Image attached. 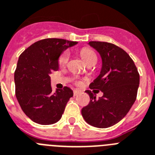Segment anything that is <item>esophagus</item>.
Segmentation results:
<instances>
[{"mask_svg": "<svg viewBox=\"0 0 155 155\" xmlns=\"http://www.w3.org/2000/svg\"><path fill=\"white\" fill-rule=\"evenodd\" d=\"M80 93V91H78V90H74L73 91V95H75V96H76L77 95H79Z\"/></svg>", "mask_w": 155, "mask_h": 155, "instance_id": "34e87169", "label": "esophagus"}]
</instances>
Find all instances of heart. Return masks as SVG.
Instances as JSON below:
<instances>
[{
    "label": "heart",
    "instance_id": "b5f03b06",
    "mask_svg": "<svg viewBox=\"0 0 155 155\" xmlns=\"http://www.w3.org/2000/svg\"><path fill=\"white\" fill-rule=\"evenodd\" d=\"M80 55L84 60L87 64H95L97 62V55L90 48H83L80 50ZM69 60V54L68 51H64L58 59V63L60 67H64L68 64Z\"/></svg>",
    "mask_w": 155,
    "mask_h": 155
}]
</instances>
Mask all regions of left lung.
Returning <instances> with one entry per match:
<instances>
[{
	"instance_id": "1",
	"label": "left lung",
	"mask_w": 155,
	"mask_h": 155,
	"mask_svg": "<svg viewBox=\"0 0 155 155\" xmlns=\"http://www.w3.org/2000/svg\"><path fill=\"white\" fill-rule=\"evenodd\" d=\"M103 60L100 75L89 85L104 93L96 99L90 90V102L81 110L87 123L98 128H107L119 123L136 100L139 73L130 56L123 48L107 42L90 41Z\"/></svg>"
}]
</instances>
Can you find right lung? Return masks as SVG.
Instances as JSON below:
<instances>
[{
    "label": "right lung",
    "mask_w": 155,
    "mask_h": 155,
    "mask_svg": "<svg viewBox=\"0 0 155 155\" xmlns=\"http://www.w3.org/2000/svg\"><path fill=\"white\" fill-rule=\"evenodd\" d=\"M75 41L47 38L36 41L19 57L14 72L15 94L25 114L35 123L50 125L59 121L73 91L64 87L52 92L50 74L58 71V58Z\"/></svg>",
    "instance_id": "right-lung-1"
}]
</instances>
